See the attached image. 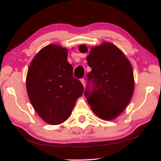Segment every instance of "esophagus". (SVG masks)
I'll return each instance as SVG.
<instances>
[{
	"mask_svg": "<svg viewBox=\"0 0 161 161\" xmlns=\"http://www.w3.org/2000/svg\"><path fill=\"white\" fill-rule=\"evenodd\" d=\"M84 79H83V78H82V79H80V82L81 83H82V84L83 85V86H85V83H84Z\"/></svg>",
	"mask_w": 161,
	"mask_h": 161,
	"instance_id": "esophagus-1",
	"label": "esophagus"
}]
</instances>
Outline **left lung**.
Segmentation results:
<instances>
[{"label": "left lung", "mask_w": 161, "mask_h": 161, "mask_svg": "<svg viewBox=\"0 0 161 161\" xmlns=\"http://www.w3.org/2000/svg\"><path fill=\"white\" fill-rule=\"evenodd\" d=\"M86 53V45L79 46ZM92 71L88 81L92 82V92L88 84L85 91L92 111L104 120H113L124 111L134 92L133 67L122 51L114 44L103 42L91 47L86 57Z\"/></svg>", "instance_id": "8db88e82"}]
</instances>
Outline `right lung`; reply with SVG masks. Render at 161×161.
I'll list each match as a JSON object with an SVG mask.
<instances>
[{
	"label": "right lung",
	"instance_id": "1",
	"mask_svg": "<svg viewBox=\"0 0 161 161\" xmlns=\"http://www.w3.org/2000/svg\"><path fill=\"white\" fill-rule=\"evenodd\" d=\"M68 51L48 45L34 57L26 76V89L32 106L47 124L56 125L69 117L83 86L73 77Z\"/></svg>",
	"mask_w": 161,
	"mask_h": 161
}]
</instances>
